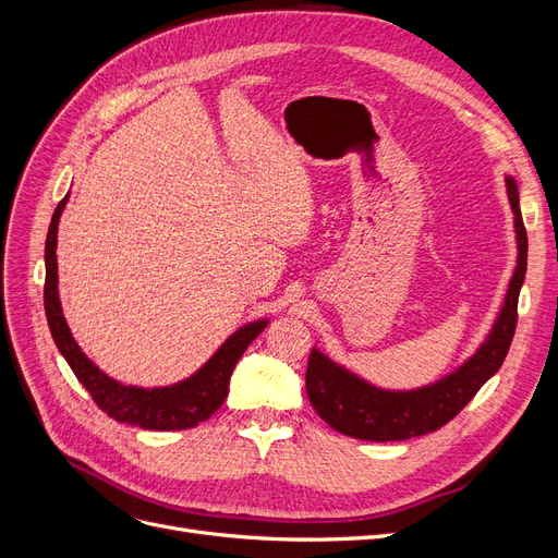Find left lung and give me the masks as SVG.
I'll return each instance as SVG.
<instances>
[{"label":"left lung","mask_w":558,"mask_h":558,"mask_svg":"<svg viewBox=\"0 0 558 558\" xmlns=\"http://www.w3.org/2000/svg\"><path fill=\"white\" fill-rule=\"evenodd\" d=\"M506 191L514 215L517 265L501 312L496 314L485 341L459 367L429 383V386L413 390L378 388L314 345L310 364H306V395H310L316 413L335 432L362 440H376V444L407 440L436 432L462 411L475 392L501 369L514 337L517 300H520L526 277L529 252L526 228L520 209V189H517L512 175H506Z\"/></svg>","instance_id":"obj_1"}]
</instances>
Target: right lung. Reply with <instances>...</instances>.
Here are the masks:
<instances>
[{"label":"right lung","mask_w":558,"mask_h":558,"mask_svg":"<svg viewBox=\"0 0 558 558\" xmlns=\"http://www.w3.org/2000/svg\"><path fill=\"white\" fill-rule=\"evenodd\" d=\"M69 194L57 205L46 240V288H44V304L46 318L50 325V335L57 343V349L69 362L75 378L83 383V388L92 395L96 407L106 411L112 420L136 425L141 429L155 432H175L191 429L205 422L213 415L228 395V380L233 374L238 360L265 328L270 318H258L242 325L230 335L215 355L209 357L198 372L191 374L184 380L172 383V386L159 388H141V386H124V383L110 378L83 353L75 343L66 318L62 314L60 291H57V226L64 213Z\"/></svg>","instance_id":"obj_1"}]
</instances>
